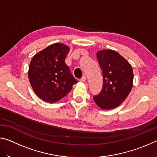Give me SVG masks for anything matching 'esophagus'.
I'll use <instances>...</instances> for the list:
<instances>
[{
  "label": "esophagus",
  "instance_id": "esophagus-1",
  "mask_svg": "<svg viewBox=\"0 0 157 157\" xmlns=\"http://www.w3.org/2000/svg\"><path fill=\"white\" fill-rule=\"evenodd\" d=\"M86 80V78L85 76H83L81 79H79V81L82 82H85Z\"/></svg>",
  "mask_w": 157,
  "mask_h": 157
}]
</instances>
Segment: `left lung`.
Masks as SVG:
<instances>
[{
	"instance_id": "1",
	"label": "left lung",
	"mask_w": 157,
	"mask_h": 157,
	"mask_svg": "<svg viewBox=\"0 0 157 157\" xmlns=\"http://www.w3.org/2000/svg\"><path fill=\"white\" fill-rule=\"evenodd\" d=\"M97 59L102 71L103 86L94 100L102 109H111L123 102L131 91L133 69L123 57L112 50L98 51Z\"/></svg>"
}]
</instances>
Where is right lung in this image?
I'll use <instances>...</instances> for the list:
<instances>
[{
	"mask_svg": "<svg viewBox=\"0 0 157 157\" xmlns=\"http://www.w3.org/2000/svg\"><path fill=\"white\" fill-rule=\"evenodd\" d=\"M69 50L66 45L56 43L36 53L31 60L29 81L37 96L45 102H57L78 82L65 63Z\"/></svg>",
	"mask_w": 157,
	"mask_h": 157,
	"instance_id": "add662e5",
	"label": "right lung"
}]
</instances>
